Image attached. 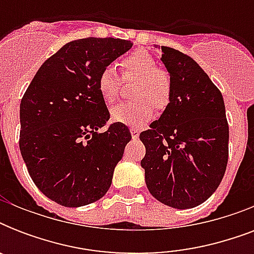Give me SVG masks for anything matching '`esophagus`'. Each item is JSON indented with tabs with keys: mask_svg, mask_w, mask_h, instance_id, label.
<instances>
[{
	"mask_svg": "<svg viewBox=\"0 0 254 254\" xmlns=\"http://www.w3.org/2000/svg\"><path fill=\"white\" fill-rule=\"evenodd\" d=\"M130 133H131V137L134 139L138 138V135H139V130L137 129V127H130Z\"/></svg>",
	"mask_w": 254,
	"mask_h": 254,
	"instance_id": "34e87169",
	"label": "esophagus"
}]
</instances>
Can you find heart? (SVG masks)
<instances>
[{"mask_svg":"<svg viewBox=\"0 0 254 254\" xmlns=\"http://www.w3.org/2000/svg\"><path fill=\"white\" fill-rule=\"evenodd\" d=\"M125 80H137L130 103L117 104L111 109L112 121L138 127L147 123L154 115V107L162 111L171 99V79L165 69L157 68V62L145 50H137L120 62ZM120 80L115 67L107 65L97 77V89L107 104L119 97Z\"/></svg>","mask_w":254,"mask_h":254,"instance_id":"b5f03b06","label":"heart"}]
</instances>
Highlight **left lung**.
Here are the masks:
<instances>
[{"label":"left lung","instance_id":"1","mask_svg":"<svg viewBox=\"0 0 254 254\" xmlns=\"http://www.w3.org/2000/svg\"><path fill=\"white\" fill-rule=\"evenodd\" d=\"M171 99L139 139L141 161L153 196L177 209L201 204L220 185L228 162V123L220 91L196 62L162 46Z\"/></svg>","mask_w":254,"mask_h":254}]
</instances>
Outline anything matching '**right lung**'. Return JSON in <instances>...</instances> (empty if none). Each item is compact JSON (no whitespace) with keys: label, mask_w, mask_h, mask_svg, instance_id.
<instances>
[{"label":"right lung","mask_w":254,"mask_h":254,"mask_svg":"<svg viewBox=\"0 0 254 254\" xmlns=\"http://www.w3.org/2000/svg\"><path fill=\"white\" fill-rule=\"evenodd\" d=\"M130 41L84 38L64 45L35 73L19 107V149L42 193L64 207L99 200L131 139L112 124L97 89L104 67L131 49Z\"/></svg>","instance_id":"right-lung-1"}]
</instances>
